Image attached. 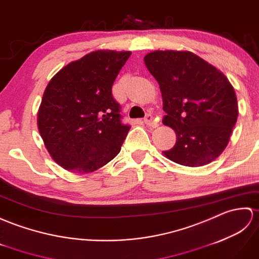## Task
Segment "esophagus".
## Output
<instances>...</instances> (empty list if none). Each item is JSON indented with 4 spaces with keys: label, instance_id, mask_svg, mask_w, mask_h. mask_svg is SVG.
<instances>
[{
    "label": "esophagus",
    "instance_id": "1",
    "mask_svg": "<svg viewBox=\"0 0 259 259\" xmlns=\"http://www.w3.org/2000/svg\"><path fill=\"white\" fill-rule=\"evenodd\" d=\"M144 123L148 126V127H152V128H156L158 126V123L154 119L152 115H147V116L144 119Z\"/></svg>",
    "mask_w": 259,
    "mask_h": 259
}]
</instances>
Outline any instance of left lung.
<instances>
[{"label":"left lung","mask_w":259,"mask_h":259,"mask_svg":"<svg viewBox=\"0 0 259 259\" xmlns=\"http://www.w3.org/2000/svg\"><path fill=\"white\" fill-rule=\"evenodd\" d=\"M145 65L159 84L166 115L163 124L176 133L164 156L199 167L223 153L238 116L231 82L214 65L188 51H154Z\"/></svg>","instance_id":"left-lung-1"}]
</instances>
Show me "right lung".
<instances>
[{"label":"right lung","mask_w":259,"mask_h":259,"mask_svg":"<svg viewBox=\"0 0 259 259\" xmlns=\"http://www.w3.org/2000/svg\"><path fill=\"white\" fill-rule=\"evenodd\" d=\"M131 54L91 52L51 78L38 108L37 127L51 157L61 167L88 174L119 153L131 127L120 122L112 86Z\"/></svg>","instance_id":"1"}]
</instances>
